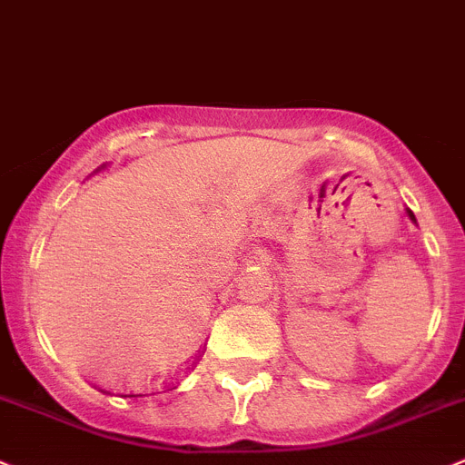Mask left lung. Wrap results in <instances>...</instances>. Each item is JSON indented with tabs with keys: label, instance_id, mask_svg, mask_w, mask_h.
<instances>
[{
	"label": "left lung",
	"instance_id": "1",
	"mask_svg": "<svg viewBox=\"0 0 465 465\" xmlns=\"http://www.w3.org/2000/svg\"><path fill=\"white\" fill-rule=\"evenodd\" d=\"M409 218H411V220H413V223H416V218H413V213H411V211H409Z\"/></svg>",
	"mask_w": 465,
	"mask_h": 465
}]
</instances>
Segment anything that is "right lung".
Wrapping results in <instances>:
<instances>
[{
	"mask_svg": "<svg viewBox=\"0 0 465 465\" xmlns=\"http://www.w3.org/2000/svg\"><path fill=\"white\" fill-rule=\"evenodd\" d=\"M200 357H202V354H200ZM193 366H195V363H193ZM186 371H191V368H186Z\"/></svg>",
	"mask_w": 465,
	"mask_h": 465,
	"instance_id": "right-lung-1",
	"label": "right lung"
}]
</instances>
